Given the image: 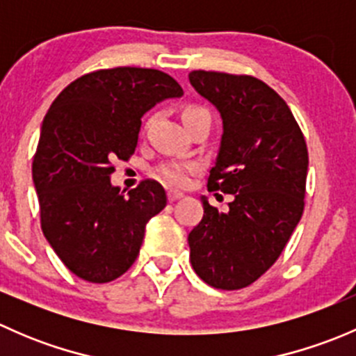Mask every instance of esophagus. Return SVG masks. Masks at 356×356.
I'll return each instance as SVG.
<instances>
[{
  "label": "esophagus",
  "mask_w": 356,
  "mask_h": 356,
  "mask_svg": "<svg viewBox=\"0 0 356 356\" xmlns=\"http://www.w3.org/2000/svg\"><path fill=\"white\" fill-rule=\"evenodd\" d=\"M182 193H179V191H168L167 193V198H168V201H170V203H174V201H177V200H181L182 198Z\"/></svg>",
  "instance_id": "esophagus-1"
}]
</instances>
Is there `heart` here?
<instances>
[{
	"instance_id": "b5f03b06",
	"label": "heart",
	"mask_w": 356,
	"mask_h": 356,
	"mask_svg": "<svg viewBox=\"0 0 356 356\" xmlns=\"http://www.w3.org/2000/svg\"><path fill=\"white\" fill-rule=\"evenodd\" d=\"M198 111L204 110L188 108L184 111V115L198 113ZM198 163H193V161H168V163L160 165L156 168V175L167 186H172V188H184L191 181V175L195 172H198Z\"/></svg>"
}]
</instances>
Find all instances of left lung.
<instances>
[{
    "label": "left lung",
    "mask_w": 356,
    "mask_h": 356,
    "mask_svg": "<svg viewBox=\"0 0 356 356\" xmlns=\"http://www.w3.org/2000/svg\"><path fill=\"white\" fill-rule=\"evenodd\" d=\"M189 82L217 108L222 138L208 188L232 195L222 211L201 196L188 236L193 268L217 289H241L274 265L303 213L308 152L284 99L250 75L195 70Z\"/></svg>",
    "instance_id": "obj_1"
}]
</instances>
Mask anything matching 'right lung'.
I'll use <instances>...</instances> for the list:
<instances>
[{"instance_id":"1","label":"right lung","mask_w":356,"mask_h":356,"mask_svg":"<svg viewBox=\"0 0 356 356\" xmlns=\"http://www.w3.org/2000/svg\"><path fill=\"white\" fill-rule=\"evenodd\" d=\"M182 95L163 72L118 67L82 75L49 106L32 181L44 238L77 277L110 282L138 258L146 224L167 195L155 181L124 195L110 181L111 161L134 153L146 111Z\"/></svg>"}]
</instances>
